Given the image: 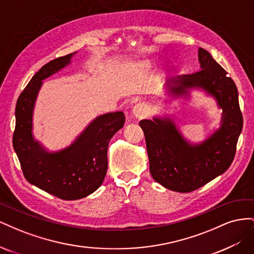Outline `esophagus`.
Instances as JSON below:
<instances>
[{
    "mask_svg": "<svg viewBox=\"0 0 254 254\" xmlns=\"http://www.w3.org/2000/svg\"><path fill=\"white\" fill-rule=\"evenodd\" d=\"M131 113L136 119H143L144 117H146V114H147V110H146L143 104H136L132 108Z\"/></svg>",
    "mask_w": 254,
    "mask_h": 254,
    "instance_id": "1",
    "label": "esophagus"
}]
</instances>
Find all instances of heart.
<instances>
[{"label": "heart", "instance_id": "heart-1", "mask_svg": "<svg viewBox=\"0 0 254 254\" xmlns=\"http://www.w3.org/2000/svg\"><path fill=\"white\" fill-rule=\"evenodd\" d=\"M141 66H142V67H147V66H148V64H141Z\"/></svg>", "mask_w": 254, "mask_h": 254}]
</instances>
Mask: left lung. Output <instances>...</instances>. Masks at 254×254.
I'll return each instance as SVG.
<instances>
[{"label": "left lung", "instance_id": "left-lung-1", "mask_svg": "<svg viewBox=\"0 0 254 254\" xmlns=\"http://www.w3.org/2000/svg\"><path fill=\"white\" fill-rule=\"evenodd\" d=\"M198 60L200 71L168 79L164 83L165 94L172 99H189L193 90L204 92L222 109L219 127L202 142L190 143L181 133L173 115L140 122L152 178L164 188L180 193L201 188L228 170L243 129L233 79L201 48L198 49Z\"/></svg>", "mask_w": 254, "mask_h": 254}]
</instances>
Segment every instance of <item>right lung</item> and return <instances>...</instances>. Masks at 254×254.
<instances>
[{
  "instance_id": "obj_1",
  "label": "right lung",
  "mask_w": 254,
  "mask_h": 254,
  "mask_svg": "<svg viewBox=\"0 0 254 254\" xmlns=\"http://www.w3.org/2000/svg\"><path fill=\"white\" fill-rule=\"evenodd\" d=\"M75 53L50 61L30 79L16 106L12 144L26 180L64 200L89 196L102 186L108 167L111 137L124 127V112L96 117L66 147L50 151L35 139L34 109L43 80L71 64Z\"/></svg>"
}]
</instances>
